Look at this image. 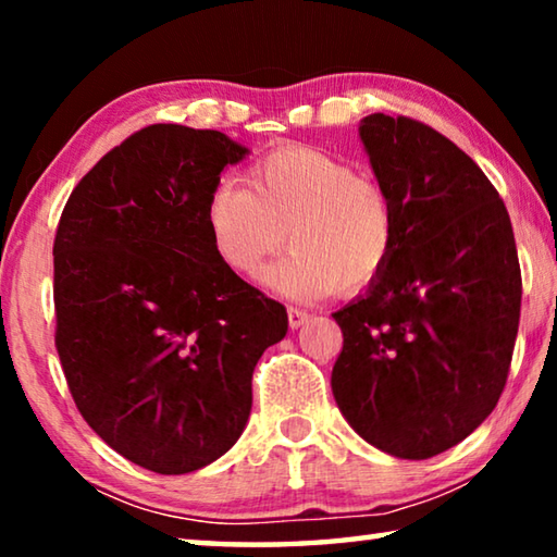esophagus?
Instances as JSON below:
<instances>
[{
    "label": "esophagus",
    "instance_id": "1",
    "mask_svg": "<svg viewBox=\"0 0 557 557\" xmlns=\"http://www.w3.org/2000/svg\"><path fill=\"white\" fill-rule=\"evenodd\" d=\"M287 319H289V329H299L309 322V312H305V309H297V307H289Z\"/></svg>",
    "mask_w": 557,
    "mask_h": 557
}]
</instances>
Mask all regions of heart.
I'll return each instance as SVG.
<instances>
[{"label":"heart","mask_w":557,"mask_h":557,"mask_svg":"<svg viewBox=\"0 0 557 557\" xmlns=\"http://www.w3.org/2000/svg\"><path fill=\"white\" fill-rule=\"evenodd\" d=\"M248 182L221 178L206 199V228L225 268L252 275L287 235L292 250L262 275L280 295L314 301L381 277L395 213L379 182L312 147L275 149L250 166Z\"/></svg>","instance_id":"heart-1"}]
</instances>
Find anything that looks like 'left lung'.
<instances>
[{
  "label": "left lung",
  "instance_id": "8db88e82",
  "mask_svg": "<svg viewBox=\"0 0 557 557\" xmlns=\"http://www.w3.org/2000/svg\"><path fill=\"white\" fill-rule=\"evenodd\" d=\"M391 196L395 248L373 285L334 312L338 410L369 445L430 459L496 408L521 317L511 219L474 159L422 122L358 125Z\"/></svg>",
  "mask_w": 557,
  "mask_h": 557
}]
</instances>
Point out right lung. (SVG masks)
Here are the masks:
<instances>
[{"label":"right lung","instance_id":"right-lung-1","mask_svg":"<svg viewBox=\"0 0 557 557\" xmlns=\"http://www.w3.org/2000/svg\"><path fill=\"white\" fill-rule=\"evenodd\" d=\"M250 149L149 125L73 188L53 243L55 348L102 442L157 474L211 465L243 435L252 371L287 312L213 252L206 199Z\"/></svg>","mask_w":557,"mask_h":557}]
</instances>
